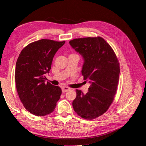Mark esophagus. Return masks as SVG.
<instances>
[{"instance_id": "34e87169", "label": "esophagus", "mask_w": 146, "mask_h": 146, "mask_svg": "<svg viewBox=\"0 0 146 146\" xmlns=\"http://www.w3.org/2000/svg\"><path fill=\"white\" fill-rule=\"evenodd\" d=\"M70 88H68V87H66V86H63L62 88V92H66L67 91H68L69 90H70Z\"/></svg>"}]
</instances>
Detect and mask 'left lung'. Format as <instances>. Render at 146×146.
Masks as SVG:
<instances>
[{
  "label": "left lung",
  "instance_id": "1",
  "mask_svg": "<svg viewBox=\"0 0 146 146\" xmlns=\"http://www.w3.org/2000/svg\"><path fill=\"white\" fill-rule=\"evenodd\" d=\"M69 43L83 57L81 73L91 84L86 94L76 89L73 107L81 117L94 119L105 113L113 102L119 80L118 60L102 37L74 39Z\"/></svg>",
  "mask_w": 146,
  "mask_h": 146
}]
</instances>
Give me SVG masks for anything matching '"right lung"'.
Here are the masks:
<instances>
[{"label": "right lung", "mask_w": 146, "mask_h": 146, "mask_svg": "<svg viewBox=\"0 0 146 146\" xmlns=\"http://www.w3.org/2000/svg\"><path fill=\"white\" fill-rule=\"evenodd\" d=\"M65 41L40 39L21 50L16 63L15 79L18 96L25 108L32 114L52 113L62 94L61 88L46 83L52 60Z\"/></svg>", "instance_id": "right-lung-1"}]
</instances>
